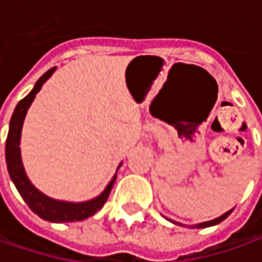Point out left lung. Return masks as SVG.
<instances>
[{"mask_svg": "<svg viewBox=\"0 0 262 262\" xmlns=\"http://www.w3.org/2000/svg\"><path fill=\"white\" fill-rule=\"evenodd\" d=\"M230 213H232V210H229V212H226L225 214H222L221 217H217V219H213V221L210 222H204V223H199L197 225V228H207V226H213V225H217V223H221L222 221H225L228 216H229Z\"/></svg>", "mask_w": 262, "mask_h": 262, "instance_id": "left-lung-1", "label": "left lung"}]
</instances>
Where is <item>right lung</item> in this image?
<instances>
[{"label": "right lung", "mask_w": 262, "mask_h": 262, "mask_svg": "<svg viewBox=\"0 0 262 262\" xmlns=\"http://www.w3.org/2000/svg\"><path fill=\"white\" fill-rule=\"evenodd\" d=\"M55 68L49 69L46 74H43L39 81L36 82V85L32 90V93L26 95L23 100H20L15 110H14L11 122H10V130L5 142V161H7V168H8V174L13 180L14 185L17 187L18 193L21 194L24 202L27 206L32 209L39 217L49 222H78L84 221L86 217L93 216L97 213L103 204L107 202L110 190L113 187V183L116 181V176L112 180V183L108 187L104 190L103 194H100L94 200H90L85 203H67V202H58L46 197L45 194L37 191L34 188V185L29 181V178L24 172L23 164H21V157H20V136H21V127H23L24 117L27 113V108L30 107V104L34 100L36 94L40 91L43 82L53 74Z\"/></svg>", "instance_id": "right-lung-1"}]
</instances>
